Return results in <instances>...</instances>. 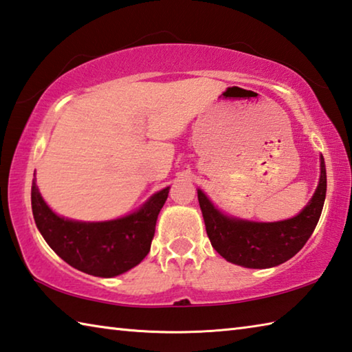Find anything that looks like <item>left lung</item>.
Returning <instances> with one entry per match:
<instances>
[{
	"mask_svg": "<svg viewBox=\"0 0 352 352\" xmlns=\"http://www.w3.org/2000/svg\"><path fill=\"white\" fill-rule=\"evenodd\" d=\"M198 203L210 245L234 265L265 270L292 258L314 232L327 197V168L320 157V180L314 195L298 215L289 220L257 223L223 215L198 189Z\"/></svg>",
	"mask_w": 352,
	"mask_h": 352,
	"instance_id": "obj_1",
	"label": "left lung"
}]
</instances>
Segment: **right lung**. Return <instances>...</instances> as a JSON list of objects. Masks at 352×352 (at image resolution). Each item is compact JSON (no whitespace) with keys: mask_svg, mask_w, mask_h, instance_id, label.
<instances>
[{"mask_svg":"<svg viewBox=\"0 0 352 352\" xmlns=\"http://www.w3.org/2000/svg\"><path fill=\"white\" fill-rule=\"evenodd\" d=\"M169 188L152 195L123 219L74 221L56 215L32 182V212L44 240L75 270L95 277H115L137 266L151 249L160 210Z\"/></svg>","mask_w":352,"mask_h":352,"instance_id":"obj_1","label":"right lung"}]
</instances>
